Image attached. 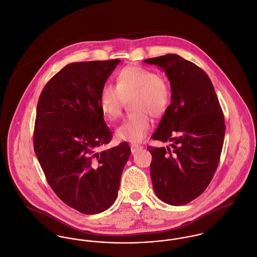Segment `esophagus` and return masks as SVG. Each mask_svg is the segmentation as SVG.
Here are the masks:
<instances>
[{
  "mask_svg": "<svg viewBox=\"0 0 257 257\" xmlns=\"http://www.w3.org/2000/svg\"><path fill=\"white\" fill-rule=\"evenodd\" d=\"M142 148H143V147H142L141 145H137V144L131 145V149H132V152H133V153H136V152L140 151Z\"/></svg>",
  "mask_w": 257,
  "mask_h": 257,
  "instance_id": "esophagus-1",
  "label": "esophagus"
}]
</instances>
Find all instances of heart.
<instances>
[{
    "label": "heart",
    "instance_id": "1",
    "mask_svg": "<svg viewBox=\"0 0 257 257\" xmlns=\"http://www.w3.org/2000/svg\"><path fill=\"white\" fill-rule=\"evenodd\" d=\"M134 112L117 128V139L132 143L144 140L151 128L146 112L161 117L171 102V88L168 82L154 70L140 66H130L116 76V86L105 84L99 95V106L104 116L116 119L121 114L125 101L131 100Z\"/></svg>",
    "mask_w": 257,
    "mask_h": 257
}]
</instances>
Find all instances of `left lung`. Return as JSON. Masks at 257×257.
<instances>
[{"label":"left lung","mask_w":257,"mask_h":257,"mask_svg":"<svg viewBox=\"0 0 257 257\" xmlns=\"http://www.w3.org/2000/svg\"><path fill=\"white\" fill-rule=\"evenodd\" d=\"M165 70L171 84V104L151 139L170 146L147 149L150 175L158 198L180 206L198 197L210 184L219 164L224 115L206 72L179 55L143 61Z\"/></svg>","instance_id":"8db88e82"}]
</instances>
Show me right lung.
I'll use <instances>...</instances> for the list:
<instances>
[{
	"label": "right lung",
	"mask_w": 257,
	"mask_h": 257,
	"mask_svg": "<svg viewBox=\"0 0 257 257\" xmlns=\"http://www.w3.org/2000/svg\"><path fill=\"white\" fill-rule=\"evenodd\" d=\"M119 60L71 63L40 94L33 135L34 151L58 197L82 214L107 210L116 200L126 142L99 151L112 140L99 95Z\"/></svg>",
	"instance_id": "add662e5"
}]
</instances>
